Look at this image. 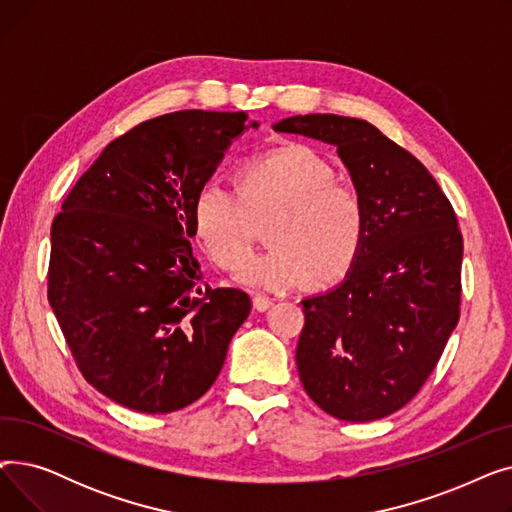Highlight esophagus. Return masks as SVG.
Here are the masks:
<instances>
[{"label":"esophagus","instance_id":"34e87169","mask_svg":"<svg viewBox=\"0 0 512 512\" xmlns=\"http://www.w3.org/2000/svg\"><path fill=\"white\" fill-rule=\"evenodd\" d=\"M274 305V301L270 297H265V294H253V307L257 311H267Z\"/></svg>","mask_w":512,"mask_h":512}]
</instances>
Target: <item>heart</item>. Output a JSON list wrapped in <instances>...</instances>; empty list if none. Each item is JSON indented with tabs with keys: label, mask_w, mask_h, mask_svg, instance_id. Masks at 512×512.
Listing matches in <instances>:
<instances>
[{
	"label": "heart",
	"mask_w": 512,
	"mask_h": 512,
	"mask_svg": "<svg viewBox=\"0 0 512 512\" xmlns=\"http://www.w3.org/2000/svg\"><path fill=\"white\" fill-rule=\"evenodd\" d=\"M272 218V247L253 257L240 282L290 288L340 282L359 259L365 211L351 184L334 180L328 161L305 145H286L247 159L236 170V193L209 182L195 197L193 224L213 263L234 272L255 247L257 224Z\"/></svg>",
	"instance_id": "1"
}]
</instances>
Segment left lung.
Wrapping results in <instances>:
<instances>
[{
	"label": "left lung",
	"instance_id": "obj_1",
	"mask_svg": "<svg viewBox=\"0 0 512 512\" xmlns=\"http://www.w3.org/2000/svg\"><path fill=\"white\" fill-rule=\"evenodd\" d=\"M274 130L334 145L365 211L363 249L346 280L301 301L299 378L336 419L388 417L421 390L459 324L454 209L421 161L365 120L307 114Z\"/></svg>",
	"mask_w": 512,
	"mask_h": 512
}]
</instances>
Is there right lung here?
Listing matches in <instances>:
<instances>
[{
    "instance_id": "right-lung-1",
    "label": "right lung",
    "mask_w": 512,
    "mask_h": 512,
    "mask_svg": "<svg viewBox=\"0 0 512 512\" xmlns=\"http://www.w3.org/2000/svg\"><path fill=\"white\" fill-rule=\"evenodd\" d=\"M245 112L184 110L130 128L78 178L51 224L47 299L85 380L164 415L201 398L251 313L238 288L201 286L193 203Z\"/></svg>"
}]
</instances>
